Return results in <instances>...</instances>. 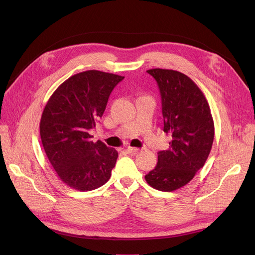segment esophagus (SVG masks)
<instances>
[{"mask_svg":"<svg viewBox=\"0 0 255 255\" xmlns=\"http://www.w3.org/2000/svg\"><path fill=\"white\" fill-rule=\"evenodd\" d=\"M139 151L138 148H132V146H129V148H127V153L129 154H135Z\"/></svg>","mask_w":255,"mask_h":255,"instance_id":"obj_1","label":"esophagus"}]
</instances>
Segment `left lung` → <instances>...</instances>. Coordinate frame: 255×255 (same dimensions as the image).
I'll return each instance as SVG.
<instances>
[{"mask_svg": "<svg viewBox=\"0 0 255 255\" xmlns=\"http://www.w3.org/2000/svg\"><path fill=\"white\" fill-rule=\"evenodd\" d=\"M162 101L163 131L169 148L158 152V162L144 179L154 189L171 192L188 184L202 168L212 149L214 121L204 93L193 80L176 70L150 69Z\"/></svg>", "mask_w": 255, "mask_h": 255, "instance_id": "obj_1", "label": "left lung"}]
</instances>
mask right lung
I'll return each instance as SVG.
<instances>
[{
  "mask_svg": "<svg viewBox=\"0 0 255 255\" xmlns=\"http://www.w3.org/2000/svg\"><path fill=\"white\" fill-rule=\"evenodd\" d=\"M124 76L88 70L72 75L48 99L40 120L45 154L61 181L78 191L97 189L110 180L118 152L98 140L96 127L114 88Z\"/></svg>",
  "mask_w": 255,
  "mask_h": 255,
  "instance_id": "1",
  "label": "right lung"
}]
</instances>
